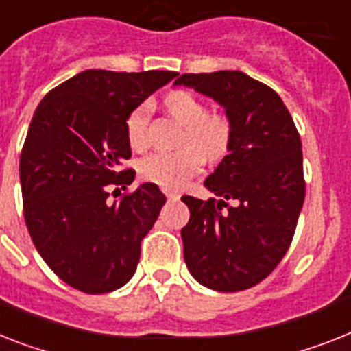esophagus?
I'll list each match as a JSON object with an SVG mask.
<instances>
[{
	"mask_svg": "<svg viewBox=\"0 0 351 351\" xmlns=\"http://www.w3.org/2000/svg\"><path fill=\"white\" fill-rule=\"evenodd\" d=\"M165 195H167V199H170V201H173V199H179V193L173 192V190H163Z\"/></svg>",
	"mask_w": 351,
	"mask_h": 351,
	"instance_id": "1",
	"label": "esophagus"
}]
</instances>
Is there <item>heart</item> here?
<instances>
[{"instance_id":"obj_1","label":"heart","mask_w":351,"mask_h":351,"mask_svg":"<svg viewBox=\"0 0 351 351\" xmlns=\"http://www.w3.org/2000/svg\"><path fill=\"white\" fill-rule=\"evenodd\" d=\"M165 107L181 125L186 127L184 143H193L176 152H156L141 159L140 173L161 188L178 190L202 169L204 158L222 159L231 143V123L221 114H208V107L188 91H173L165 98ZM150 106L141 104L125 120L127 141L134 150L149 143Z\"/></svg>"}]
</instances>
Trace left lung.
<instances>
[{
	"label": "left lung",
	"instance_id": "left-lung-1",
	"mask_svg": "<svg viewBox=\"0 0 351 351\" xmlns=\"http://www.w3.org/2000/svg\"><path fill=\"white\" fill-rule=\"evenodd\" d=\"M173 86L213 98L231 123L228 156L204 181L221 199L181 197L190 210L184 262L208 289L245 291L273 273L296 231L305 201L300 134L278 93L242 71L184 73Z\"/></svg>",
	"mask_w": 351,
	"mask_h": 351
}]
</instances>
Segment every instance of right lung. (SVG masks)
Returning a JSON list of instances; mask_svg holds the SVG:
<instances>
[{
    "label": "right lung",
    "mask_w": 351,
    "mask_h": 351,
    "mask_svg": "<svg viewBox=\"0 0 351 351\" xmlns=\"http://www.w3.org/2000/svg\"><path fill=\"white\" fill-rule=\"evenodd\" d=\"M173 77L86 69L51 89L32 117L19 159L26 228L48 267L77 291L104 294L134 276L167 197L154 182L120 201L107 197L134 181V170L120 172L130 158L127 117Z\"/></svg>",
    "instance_id": "obj_1"
}]
</instances>
